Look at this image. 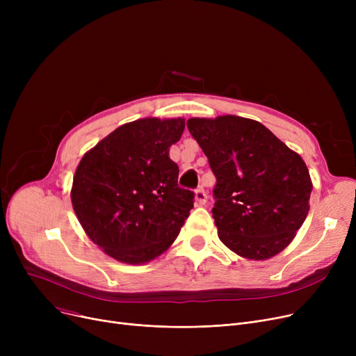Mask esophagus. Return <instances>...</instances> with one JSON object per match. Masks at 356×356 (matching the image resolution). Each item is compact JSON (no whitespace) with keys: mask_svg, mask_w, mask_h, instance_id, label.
<instances>
[{"mask_svg":"<svg viewBox=\"0 0 356 356\" xmlns=\"http://www.w3.org/2000/svg\"><path fill=\"white\" fill-rule=\"evenodd\" d=\"M195 199H196V202H197V204H204L207 203V200H208V196H207V192H204V189L203 188H197L196 189V193H195Z\"/></svg>","mask_w":356,"mask_h":356,"instance_id":"esophagus-1","label":"esophagus"}]
</instances>
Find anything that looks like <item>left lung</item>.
Instances as JSON below:
<instances>
[{"mask_svg": "<svg viewBox=\"0 0 356 356\" xmlns=\"http://www.w3.org/2000/svg\"><path fill=\"white\" fill-rule=\"evenodd\" d=\"M188 128L216 177L219 239L248 259L282 252L310 208L313 184L303 159L254 120L191 118Z\"/></svg>", "mask_w": 356, "mask_h": 356, "instance_id": "8db88e82", "label": "left lung"}]
</instances>
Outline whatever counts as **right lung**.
<instances>
[{
    "mask_svg": "<svg viewBox=\"0 0 356 356\" xmlns=\"http://www.w3.org/2000/svg\"><path fill=\"white\" fill-rule=\"evenodd\" d=\"M183 118H143L112 131L82 157L72 204L86 235L109 257L144 264L177 238L195 193L179 188L168 152Z\"/></svg>",
    "mask_w": 356,
    "mask_h": 356,
    "instance_id": "right-lung-1",
    "label": "right lung"
}]
</instances>
